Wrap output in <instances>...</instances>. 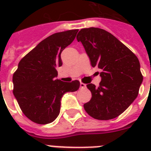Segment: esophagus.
I'll return each mask as SVG.
<instances>
[{"label": "esophagus", "instance_id": "esophagus-1", "mask_svg": "<svg viewBox=\"0 0 151 151\" xmlns=\"http://www.w3.org/2000/svg\"><path fill=\"white\" fill-rule=\"evenodd\" d=\"M80 87H81V88H86V85L82 83V82H81V83H80Z\"/></svg>", "mask_w": 151, "mask_h": 151}]
</instances>
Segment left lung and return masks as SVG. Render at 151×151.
Segmentation results:
<instances>
[{
    "mask_svg": "<svg viewBox=\"0 0 151 151\" xmlns=\"http://www.w3.org/2000/svg\"><path fill=\"white\" fill-rule=\"evenodd\" d=\"M76 38L82 42L92 67L102 70L98 87L87 85L92 97L84 104L85 111L99 120L119 116L138 97L143 82L138 57L104 29H82Z\"/></svg>",
    "mask_w": 151,
    "mask_h": 151,
    "instance_id": "8db88e82",
    "label": "left lung"
}]
</instances>
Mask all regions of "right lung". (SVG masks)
I'll use <instances>...</instances> for the list:
<instances>
[{
	"instance_id": "obj_1",
	"label": "right lung",
	"mask_w": 151,
	"mask_h": 151,
	"mask_svg": "<svg viewBox=\"0 0 151 151\" xmlns=\"http://www.w3.org/2000/svg\"><path fill=\"white\" fill-rule=\"evenodd\" d=\"M78 29L51 35L41 41L19 61L13 76V94L22 113L38 124L54 122L66 92L79 88L80 82H62L57 67L63 64L61 52L76 36Z\"/></svg>"
}]
</instances>
